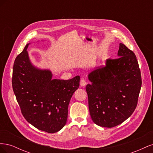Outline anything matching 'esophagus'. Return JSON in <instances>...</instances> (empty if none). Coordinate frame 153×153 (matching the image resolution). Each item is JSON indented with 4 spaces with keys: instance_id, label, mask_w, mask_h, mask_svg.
Wrapping results in <instances>:
<instances>
[{
    "instance_id": "esophagus-1",
    "label": "esophagus",
    "mask_w": 153,
    "mask_h": 153,
    "mask_svg": "<svg viewBox=\"0 0 153 153\" xmlns=\"http://www.w3.org/2000/svg\"><path fill=\"white\" fill-rule=\"evenodd\" d=\"M80 85H81L82 87L85 86V85H86V81H85V80H84V79H82V80H80Z\"/></svg>"
}]
</instances>
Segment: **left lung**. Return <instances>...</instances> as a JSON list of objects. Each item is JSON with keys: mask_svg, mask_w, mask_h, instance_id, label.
Masks as SVG:
<instances>
[{"mask_svg": "<svg viewBox=\"0 0 153 153\" xmlns=\"http://www.w3.org/2000/svg\"><path fill=\"white\" fill-rule=\"evenodd\" d=\"M117 58L88 75L85 87L91 119L96 124L112 128L121 124L135 111L142 86L140 70L131 50L119 44Z\"/></svg>", "mask_w": 153, "mask_h": 153, "instance_id": "1", "label": "left lung"}]
</instances>
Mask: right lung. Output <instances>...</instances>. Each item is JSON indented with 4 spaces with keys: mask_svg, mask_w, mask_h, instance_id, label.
Returning <instances> with one entry per match:
<instances>
[{
    "mask_svg": "<svg viewBox=\"0 0 153 153\" xmlns=\"http://www.w3.org/2000/svg\"><path fill=\"white\" fill-rule=\"evenodd\" d=\"M29 45L14 62L13 89L27 121L39 130L53 133L66 124L68 105L80 78L52 79L50 70L32 65L27 51Z\"/></svg>",
    "mask_w": 153,
    "mask_h": 153,
    "instance_id": "right-lung-1",
    "label": "right lung"
}]
</instances>
